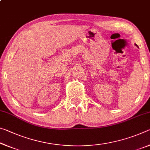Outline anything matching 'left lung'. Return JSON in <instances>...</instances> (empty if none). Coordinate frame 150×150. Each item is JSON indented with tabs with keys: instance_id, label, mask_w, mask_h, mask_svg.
I'll return each instance as SVG.
<instances>
[{
	"instance_id": "obj_1",
	"label": "left lung",
	"mask_w": 150,
	"mask_h": 150,
	"mask_svg": "<svg viewBox=\"0 0 150 150\" xmlns=\"http://www.w3.org/2000/svg\"><path fill=\"white\" fill-rule=\"evenodd\" d=\"M136 46H138V45H136Z\"/></svg>"
}]
</instances>
